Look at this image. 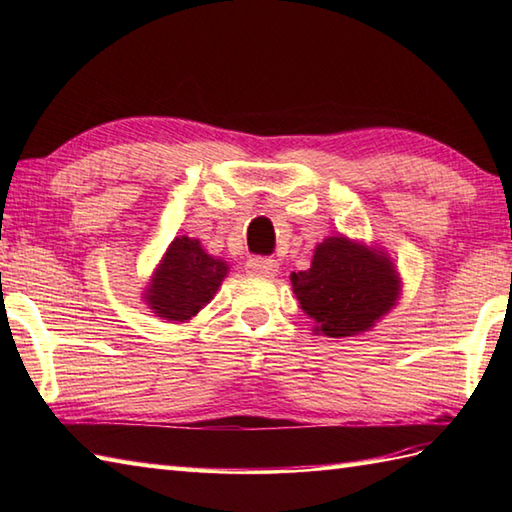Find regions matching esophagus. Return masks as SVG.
Instances as JSON below:
<instances>
[{"instance_id": "obj_1", "label": "esophagus", "mask_w": 512, "mask_h": 512, "mask_svg": "<svg viewBox=\"0 0 512 512\" xmlns=\"http://www.w3.org/2000/svg\"><path fill=\"white\" fill-rule=\"evenodd\" d=\"M279 270L277 259L273 257H262V255H255L250 257L246 262V273L250 275H259V277H275Z\"/></svg>"}]
</instances>
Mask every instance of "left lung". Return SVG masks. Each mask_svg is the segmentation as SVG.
<instances>
[{"label":"left lung","instance_id":"left-lung-1","mask_svg":"<svg viewBox=\"0 0 512 512\" xmlns=\"http://www.w3.org/2000/svg\"><path fill=\"white\" fill-rule=\"evenodd\" d=\"M290 284L317 332L330 339L374 328L400 297V277L383 250L343 235L323 239L310 268L292 273Z\"/></svg>","mask_w":512,"mask_h":512}]
</instances>
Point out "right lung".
<instances>
[{
	"label": "right lung",
	"instance_id": "add662e5",
	"mask_svg": "<svg viewBox=\"0 0 512 512\" xmlns=\"http://www.w3.org/2000/svg\"><path fill=\"white\" fill-rule=\"evenodd\" d=\"M226 273L228 264L206 253L200 239L176 237L149 281L145 301L156 317L184 323L213 299Z\"/></svg>",
	"mask_w": 512,
	"mask_h": 512
}]
</instances>
